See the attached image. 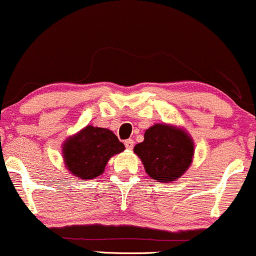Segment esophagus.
Instances as JSON below:
<instances>
[{
    "mask_svg": "<svg viewBox=\"0 0 256 256\" xmlns=\"http://www.w3.org/2000/svg\"><path fill=\"white\" fill-rule=\"evenodd\" d=\"M134 140H125V146L128 149V150H132V148H134Z\"/></svg>",
    "mask_w": 256,
    "mask_h": 256,
    "instance_id": "obj_1",
    "label": "esophagus"
}]
</instances>
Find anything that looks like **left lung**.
I'll return each mask as SVG.
<instances>
[{"mask_svg":"<svg viewBox=\"0 0 256 256\" xmlns=\"http://www.w3.org/2000/svg\"><path fill=\"white\" fill-rule=\"evenodd\" d=\"M134 152L140 158L146 174L152 179L172 183L192 164L195 144L184 128L155 124L146 128L144 140L134 146Z\"/></svg>","mask_w":256,"mask_h":256,"instance_id":"left-lung-1","label":"left lung"}]
</instances>
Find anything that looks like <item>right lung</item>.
Here are the masks:
<instances>
[{
  "label": "right lung",
  "mask_w": 256,
  "mask_h": 256,
  "mask_svg": "<svg viewBox=\"0 0 256 256\" xmlns=\"http://www.w3.org/2000/svg\"><path fill=\"white\" fill-rule=\"evenodd\" d=\"M125 150L113 131L92 125L70 136L62 144L66 168L79 179H94L104 171L108 160Z\"/></svg>",
  "instance_id": "right-lung-1"
}]
</instances>
